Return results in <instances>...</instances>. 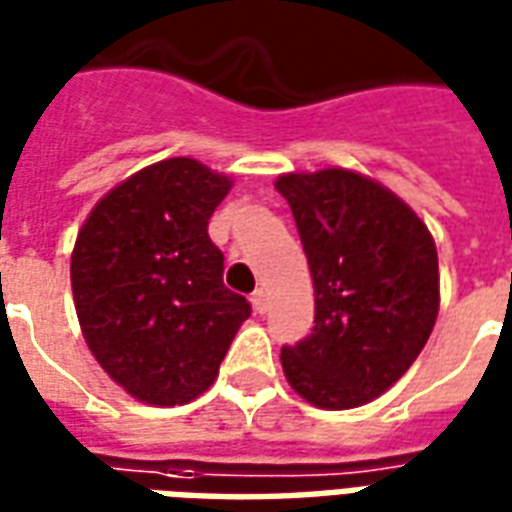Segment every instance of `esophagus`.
I'll list each match as a JSON object with an SVG mask.
<instances>
[{
  "label": "esophagus",
  "instance_id": "34e87169",
  "mask_svg": "<svg viewBox=\"0 0 512 512\" xmlns=\"http://www.w3.org/2000/svg\"><path fill=\"white\" fill-rule=\"evenodd\" d=\"M252 307H255V312H260V315H263V312H266V307H268L266 290H263V288H257L255 293H252Z\"/></svg>",
  "mask_w": 512,
  "mask_h": 512
}]
</instances>
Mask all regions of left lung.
Instances as JSON below:
<instances>
[{"instance_id":"8db88e82","label":"left lung","mask_w":512,"mask_h":512,"mask_svg":"<svg viewBox=\"0 0 512 512\" xmlns=\"http://www.w3.org/2000/svg\"><path fill=\"white\" fill-rule=\"evenodd\" d=\"M277 191L315 285V326L282 345V370L312 406H362L428 343L439 315L436 244L406 202L348 169L290 172Z\"/></svg>"}]
</instances>
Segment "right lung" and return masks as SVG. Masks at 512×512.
<instances>
[{
	"instance_id": "obj_1",
	"label": "right lung",
	"mask_w": 512,
	"mask_h": 512,
	"mask_svg": "<svg viewBox=\"0 0 512 512\" xmlns=\"http://www.w3.org/2000/svg\"><path fill=\"white\" fill-rule=\"evenodd\" d=\"M230 186L194 158L158 161L109 191L76 238L71 285L84 340L142 403L202 395L252 315L224 288V255L208 235Z\"/></svg>"
}]
</instances>
